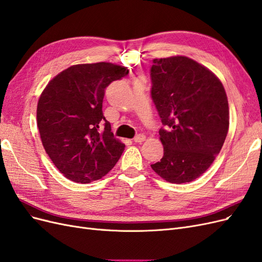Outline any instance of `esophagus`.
Here are the masks:
<instances>
[{
    "label": "esophagus",
    "instance_id": "1",
    "mask_svg": "<svg viewBox=\"0 0 262 262\" xmlns=\"http://www.w3.org/2000/svg\"><path fill=\"white\" fill-rule=\"evenodd\" d=\"M133 141L136 142V143H142V142L145 141V136L144 134H138V136L134 137Z\"/></svg>",
    "mask_w": 262,
    "mask_h": 262
}]
</instances>
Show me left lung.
<instances>
[{"label":"left lung","mask_w":262,"mask_h":262,"mask_svg":"<svg viewBox=\"0 0 262 262\" xmlns=\"http://www.w3.org/2000/svg\"><path fill=\"white\" fill-rule=\"evenodd\" d=\"M150 97L164 126V156L150 165L171 184L190 182L207 170L224 144L229 124L223 85L210 70L187 57L155 59Z\"/></svg>","instance_id":"1"}]
</instances>
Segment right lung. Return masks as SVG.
<instances>
[{
	"label": "right lung",
	"mask_w": 262,
	"mask_h": 262,
	"mask_svg": "<svg viewBox=\"0 0 262 262\" xmlns=\"http://www.w3.org/2000/svg\"><path fill=\"white\" fill-rule=\"evenodd\" d=\"M128 73L107 62L77 64L46 86L37 106L38 129L47 154L68 179L90 184L120 158L124 144L102 114V99L106 87Z\"/></svg>",
	"instance_id": "add662e5"
}]
</instances>
